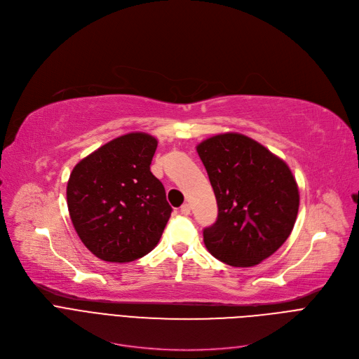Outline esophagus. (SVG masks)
Instances as JSON below:
<instances>
[{
  "instance_id": "1",
  "label": "esophagus",
  "mask_w": 359,
  "mask_h": 359,
  "mask_svg": "<svg viewBox=\"0 0 359 359\" xmlns=\"http://www.w3.org/2000/svg\"><path fill=\"white\" fill-rule=\"evenodd\" d=\"M181 213H182V215H185V216L191 213V205H189L188 203L182 204V205H181Z\"/></svg>"
}]
</instances>
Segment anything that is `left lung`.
<instances>
[{"label":"left lung","instance_id":"8db88e82","mask_svg":"<svg viewBox=\"0 0 359 359\" xmlns=\"http://www.w3.org/2000/svg\"><path fill=\"white\" fill-rule=\"evenodd\" d=\"M219 216L203 231L207 250L231 266H255L277 252L296 223L300 193L290 166L242 133L200 142Z\"/></svg>","mask_w":359,"mask_h":359}]
</instances>
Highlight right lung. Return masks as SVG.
Here are the masks:
<instances>
[{"instance_id": "obj_1", "label": "right lung", "mask_w": 359, "mask_h": 359, "mask_svg": "<svg viewBox=\"0 0 359 359\" xmlns=\"http://www.w3.org/2000/svg\"><path fill=\"white\" fill-rule=\"evenodd\" d=\"M156 146L152 135L132 132L74 166L67 185L69 216L97 258L132 262L158 245L172 208L162 182L151 172Z\"/></svg>"}]
</instances>
